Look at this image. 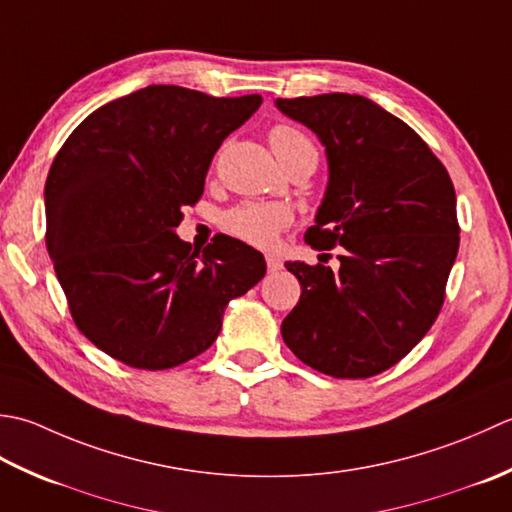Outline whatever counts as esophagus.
I'll use <instances>...</instances> for the list:
<instances>
[{"instance_id": "1", "label": "esophagus", "mask_w": 512, "mask_h": 512, "mask_svg": "<svg viewBox=\"0 0 512 512\" xmlns=\"http://www.w3.org/2000/svg\"><path fill=\"white\" fill-rule=\"evenodd\" d=\"M283 269V263H280V258H276V256H267V271L269 274H276V271H280Z\"/></svg>"}]
</instances>
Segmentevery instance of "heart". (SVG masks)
<instances>
[{
    "instance_id": "heart-1",
    "label": "heart",
    "mask_w": 512,
    "mask_h": 512,
    "mask_svg": "<svg viewBox=\"0 0 512 512\" xmlns=\"http://www.w3.org/2000/svg\"><path fill=\"white\" fill-rule=\"evenodd\" d=\"M269 143L278 161L291 168L298 161L311 159L318 163V150L305 132L291 123H276L269 130ZM291 223V212L283 205L265 203H241L223 216L227 232L243 238L245 243L256 247H269L278 234Z\"/></svg>"
}]
</instances>
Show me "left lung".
<instances>
[{"instance_id":"obj_1","label":"left lung","mask_w":512,"mask_h":512,"mask_svg":"<svg viewBox=\"0 0 512 512\" xmlns=\"http://www.w3.org/2000/svg\"><path fill=\"white\" fill-rule=\"evenodd\" d=\"M276 106L327 148V194L305 241L342 247L333 269L285 263L302 291L283 340L331 378H371L398 364L444 305L460 247L453 181L420 134L360 95Z\"/></svg>"}]
</instances>
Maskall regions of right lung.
Wrapping results in <instances>:
<instances>
[{"label": "right lung", "mask_w": 512, "mask_h": 512, "mask_svg": "<svg viewBox=\"0 0 512 512\" xmlns=\"http://www.w3.org/2000/svg\"><path fill=\"white\" fill-rule=\"evenodd\" d=\"M263 97L148 86L83 119L46 179V247L77 329L128 367L163 371L212 347L227 302L265 276L254 247L203 252L174 229L216 150Z\"/></svg>", "instance_id": "right-lung-1"}]
</instances>
